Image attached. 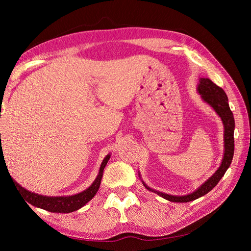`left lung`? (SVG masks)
<instances>
[{"mask_svg": "<svg viewBox=\"0 0 251 251\" xmlns=\"http://www.w3.org/2000/svg\"><path fill=\"white\" fill-rule=\"evenodd\" d=\"M198 92L200 93L202 100L208 103L210 107H212L218 115L221 117L224 126V156L222 159V163L220 168L216 171V173L212 176L205 181L204 183L196 191L189 195L185 196H173L169 194H164L161 192L155 191L149 187L144 182L142 181V184L144 187L148 188L149 191L154 192L159 195L162 198L169 200L171 202H189L200 198V197L206 195L214 188L221 178L224 176L226 171L228 170L229 165L232 161L233 158V151H234V139H233V132H234V118L233 114L229 108L228 104V98H227L226 93L222 88L217 86L216 83L212 82L209 78H200V82L198 85Z\"/></svg>", "mask_w": 251, "mask_h": 251, "instance_id": "8db88e82", "label": "left lung"}]
</instances>
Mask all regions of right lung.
I'll list each match as a JSON object with an SVG mask.
<instances>
[{"label":"right lung","instance_id":"obj_1","mask_svg":"<svg viewBox=\"0 0 251 251\" xmlns=\"http://www.w3.org/2000/svg\"><path fill=\"white\" fill-rule=\"evenodd\" d=\"M2 148L0 150V154L2 155ZM111 155H107L105 158L102 160V163L100 165V173H98V176L94 180V182L91 184L86 191H83L79 194L73 195V196H68V197H47V196H42L37 195L34 193H31L27 191L24 187H22L16 181L12 180L16 184V187L23 196H24L25 200L30 203L35 207H40L45 210H48L51 212H62V214H69V212L75 211L79 208H81L83 205H86L93 197L96 195L98 188H100L103 170L107 165ZM12 179V178H11Z\"/></svg>","mask_w":251,"mask_h":251}]
</instances>
